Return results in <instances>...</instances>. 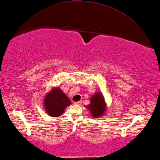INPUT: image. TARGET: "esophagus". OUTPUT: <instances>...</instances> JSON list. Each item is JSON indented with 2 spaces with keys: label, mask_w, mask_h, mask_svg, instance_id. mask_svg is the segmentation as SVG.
I'll return each instance as SVG.
<instances>
[{
  "label": "esophagus",
  "mask_w": 160,
  "mask_h": 160,
  "mask_svg": "<svg viewBox=\"0 0 160 160\" xmlns=\"http://www.w3.org/2000/svg\"><path fill=\"white\" fill-rule=\"evenodd\" d=\"M81 103V101H78V102H74V104H76V105H79Z\"/></svg>",
  "instance_id": "34e87169"
}]
</instances>
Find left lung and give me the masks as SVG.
I'll use <instances>...</instances> for the list:
<instances>
[{
  "mask_svg": "<svg viewBox=\"0 0 160 160\" xmlns=\"http://www.w3.org/2000/svg\"><path fill=\"white\" fill-rule=\"evenodd\" d=\"M88 108L92 115L95 118L102 116L106 110V104L102 95L99 92L96 93L91 98L90 104L88 105Z\"/></svg>",
  "mask_w": 160,
  "mask_h": 160,
  "instance_id": "left-lung-1",
  "label": "left lung"
}]
</instances>
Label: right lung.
<instances>
[{"label": "right lung", "instance_id": "add662e5", "mask_svg": "<svg viewBox=\"0 0 160 160\" xmlns=\"http://www.w3.org/2000/svg\"><path fill=\"white\" fill-rule=\"evenodd\" d=\"M71 104V100L59 88L52 89L44 99L45 111L54 118L62 115L65 108Z\"/></svg>", "mask_w": 160, "mask_h": 160}]
</instances>
